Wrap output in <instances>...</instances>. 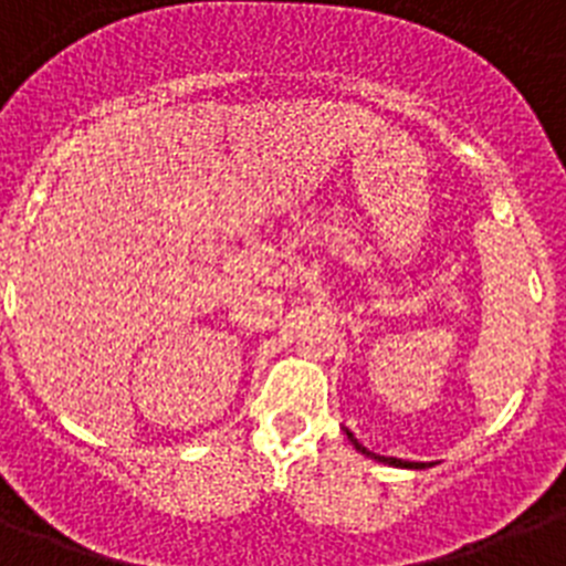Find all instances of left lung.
<instances>
[{"instance_id": "obj_1", "label": "left lung", "mask_w": 566, "mask_h": 566, "mask_svg": "<svg viewBox=\"0 0 566 566\" xmlns=\"http://www.w3.org/2000/svg\"><path fill=\"white\" fill-rule=\"evenodd\" d=\"M347 437H349V442H353V446H356L358 451H361V454L373 457V460L387 462V465H399V469H424V462H408V460H396V457H378V454H373V451H367V448H364L361 442H358L356 437H353V433H349V431H347Z\"/></svg>"}]
</instances>
